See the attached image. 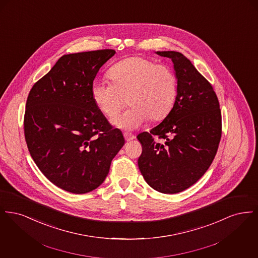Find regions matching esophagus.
I'll use <instances>...</instances> for the list:
<instances>
[{"mask_svg": "<svg viewBox=\"0 0 258 258\" xmlns=\"http://www.w3.org/2000/svg\"><path fill=\"white\" fill-rule=\"evenodd\" d=\"M123 137H124L126 142H130V141L134 140L135 138V135H130V134H123Z\"/></svg>", "mask_w": 258, "mask_h": 258, "instance_id": "34e87169", "label": "esophagus"}]
</instances>
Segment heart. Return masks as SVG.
Wrapping results in <instances>:
<instances>
[{
	"mask_svg": "<svg viewBox=\"0 0 258 258\" xmlns=\"http://www.w3.org/2000/svg\"><path fill=\"white\" fill-rule=\"evenodd\" d=\"M109 77L113 83L94 81L92 96L106 117L122 110L127 98L132 107L111 120L117 127L134 131L149 118L160 120L171 110L177 94V79L169 67L143 57H131L115 63Z\"/></svg>",
	"mask_w": 258,
	"mask_h": 258,
	"instance_id": "obj_1",
	"label": "heart"
}]
</instances>
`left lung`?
Instances as JSON below:
<instances>
[{"instance_id":"8db88e82","label":"left lung","mask_w":258,"mask_h":258,"mask_svg":"<svg viewBox=\"0 0 258 258\" xmlns=\"http://www.w3.org/2000/svg\"><path fill=\"white\" fill-rule=\"evenodd\" d=\"M157 54L173 61L177 95L164 120L150 133L137 135L142 145L138 167L154 189L178 194L196 184L215 159L221 141V109L212 85L182 53Z\"/></svg>"}]
</instances>
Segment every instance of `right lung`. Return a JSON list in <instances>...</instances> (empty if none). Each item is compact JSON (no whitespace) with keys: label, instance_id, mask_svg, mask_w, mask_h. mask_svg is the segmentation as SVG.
Returning a JSON list of instances; mask_svg holds the SVG:
<instances>
[{"label":"right lung","instance_id":"obj_1","mask_svg":"<svg viewBox=\"0 0 258 258\" xmlns=\"http://www.w3.org/2000/svg\"><path fill=\"white\" fill-rule=\"evenodd\" d=\"M115 50L63 55L31 89L24 134L39 170L61 189L82 195L105 180L111 161L124 144L98 109L92 85Z\"/></svg>","mask_w":258,"mask_h":258}]
</instances>
